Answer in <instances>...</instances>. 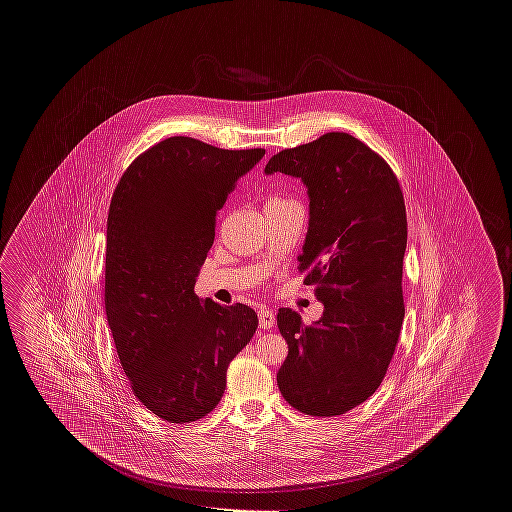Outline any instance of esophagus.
<instances>
[{
    "label": "esophagus",
    "mask_w": 512,
    "mask_h": 512,
    "mask_svg": "<svg viewBox=\"0 0 512 512\" xmlns=\"http://www.w3.org/2000/svg\"><path fill=\"white\" fill-rule=\"evenodd\" d=\"M274 324H276V315L267 307H261L259 309V326L265 328V330H270V328H274Z\"/></svg>",
    "instance_id": "esophagus-1"
}]
</instances>
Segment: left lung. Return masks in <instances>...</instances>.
<instances>
[{
  "label": "left lung",
  "instance_id": "obj_1",
  "mask_svg": "<svg viewBox=\"0 0 512 512\" xmlns=\"http://www.w3.org/2000/svg\"><path fill=\"white\" fill-rule=\"evenodd\" d=\"M265 172L307 186L309 230L297 261L324 305L309 326L292 309L278 311L288 341L278 388L301 413L345 414L378 390L401 334L403 192L390 165L345 132L282 149Z\"/></svg>",
  "mask_w": 512,
  "mask_h": 512
}]
</instances>
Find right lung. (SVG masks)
I'll return each instance as SVG.
<instances>
[{
  "label": "right lung",
  "instance_id": "right-lung-1",
  "mask_svg": "<svg viewBox=\"0 0 512 512\" xmlns=\"http://www.w3.org/2000/svg\"><path fill=\"white\" fill-rule=\"evenodd\" d=\"M263 155L172 136L138 155L111 197L107 322L134 395L167 422L219 405L230 361L257 330L251 307L201 301L194 286L217 213Z\"/></svg>",
  "mask_w": 512,
  "mask_h": 512
}]
</instances>
